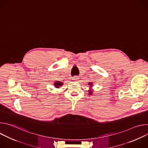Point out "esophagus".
<instances>
[{
  "label": "esophagus",
  "instance_id": "34e87169",
  "mask_svg": "<svg viewBox=\"0 0 148 148\" xmlns=\"http://www.w3.org/2000/svg\"><path fill=\"white\" fill-rule=\"evenodd\" d=\"M78 76H77V75H75V76H74L73 77V80H74V81H77V80H78Z\"/></svg>",
  "mask_w": 148,
  "mask_h": 148
}]
</instances>
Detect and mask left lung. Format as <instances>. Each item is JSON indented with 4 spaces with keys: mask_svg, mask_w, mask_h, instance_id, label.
Returning a JSON list of instances; mask_svg holds the SVG:
<instances>
[{
    "mask_svg": "<svg viewBox=\"0 0 148 148\" xmlns=\"http://www.w3.org/2000/svg\"><path fill=\"white\" fill-rule=\"evenodd\" d=\"M91 83H92V82H90V84H91ZM90 86H92V85H90ZM89 92H90V94H91V93H92V92H91V91H89Z\"/></svg>",
    "mask_w": 148,
    "mask_h": 148,
    "instance_id": "1",
    "label": "left lung"
}]
</instances>
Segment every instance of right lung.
Here are the masks:
<instances>
[{
	"label": "right lung",
	"instance_id": "1",
	"mask_svg": "<svg viewBox=\"0 0 148 148\" xmlns=\"http://www.w3.org/2000/svg\"><path fill=\"white\" fill-rule=\"evenodd\" d=\"M62 83L61 82H59V81H57L55 84H54V85H55V86L56 87V88H58L59 86H62Z\"/></svg>",
	"mask_w": 148,
	"mask_h": 148
}]
</instances>
